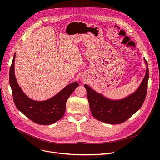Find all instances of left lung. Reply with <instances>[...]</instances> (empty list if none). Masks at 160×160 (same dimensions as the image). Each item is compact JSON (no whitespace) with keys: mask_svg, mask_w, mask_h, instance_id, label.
<instances>
[{"mask_svg":"<svg viewBox=\"0 0 160 160\" xmlns=\"http://www.w3.org/2000/svg\"><path fill=\"white\" fill-rule=\"evenodd\" d=\"M145 77L135 92L120 100H111L96 92L85 84L92 115L97 120L109 124L122 123L138 111L143 104L147 94L149 79L148 62Z\"/></svg>","mask_w":160,"mask_h":160,"instance_id":"8db88e82","label":"left lung"}]
</instances>
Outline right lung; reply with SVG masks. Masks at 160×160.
Instances as JSON below:
<instances>
[{"mask_svg": "<svg viewBox=\"0 0 160 160\" xmlns=\"http://www.w3.org/2000/svg\"><path fill=\"white\" fill-rule=\"evenodd\" d=\"M16 54V53H15ZM14 55L9 71V83L16 108L33 122L48 125L59 120L66 111V102L78 86L75 82L68 85L54 97L43 101H36L27 97L18 85L14 75Z\"/></svg>", "mask_w": 160, "mask_h": 160, "instance_id": "right-lung-1", "label": "right lung"}]
</instances>
